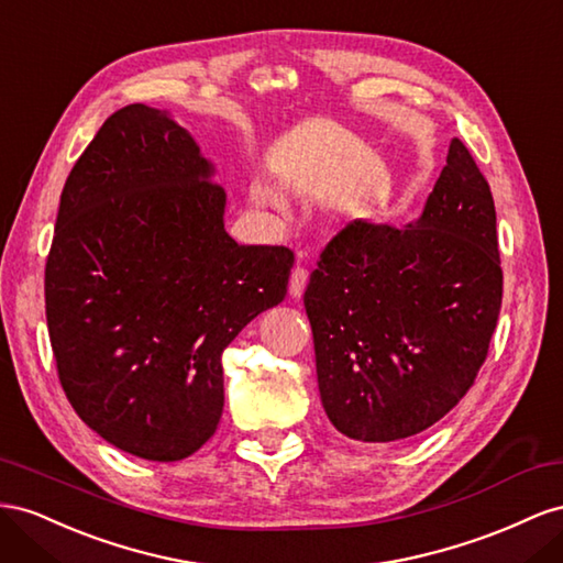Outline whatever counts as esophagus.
Listing matches in <instances>:
<instances>
[{"label":"esophagus","mask_w":563,"mask_h":563,"mask_svg":"<svg viewBox=\"0 0 563 563\" xmlns=\"http://www.w3.org/2000/svg\"><path fill=\"white\" fill-rule=\"evenodd\" d=\"M307 283H309V271L301 268V266L292 268V273H290V297L299 299L303 295V287H307Z\"/></svg>","instance_id":"esophagus-1"}]
</instances>
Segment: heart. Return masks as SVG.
Instances as JSON below:
<instances>
[{"mask_svg":"<svg viewBox=\"0 0 563 563\" xmlns=\"http://www.w3.org/2000/svg\"><path fill=\"white\" fill-rule=\"evenodd\" d=\"M250 196H252V202L260 205V207H271V210H283V207H285L283 198L278 196V190L271 188L268 184H262V181H256L252 186Z\"/></svg>","mask_w":563,"mask_h":563,"instance_id":"1","label":"heart"}]
</instances>
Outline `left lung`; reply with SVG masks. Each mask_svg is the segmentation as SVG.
<instances>
[{
	"mask_svg": "<svg viewBox=\"0 0 563 563\" xmlns=\"http://www.w3.org/2000/svg\"><path fill=\"white\" fill-rule=\"evenodd\" d=\"M500 303L490 188L453 139L420 217L353 221L311 273L303 307L328 420L363 443L437 424L474 384Z\"/></svg>",
	"mask_w": 563,
	"mask_h": 563,
	"instance_id": "obj_1",
	"label": "left lung"
}]
</instances>
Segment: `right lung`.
I'll return each mask as SVG.
<instances>
[{
    "instance_id": "1",
    "label": "right lung",
    "mask_w": 563,
    "mask_h": 563,
    "mask_svg": "<svg viewBox=\"0 0 563 563\" xmlns=\"http://www.w3.org/2000/svg\"><path fill=\"white\" fill-rule=\"evenodd\" d=\"M214 174L169 110L134 103L103 122L60 192L44 295L63 391L143 460L207 443L223 349L287 295L292 252L238 245Z\"/></svg>"
}]
</instances>
